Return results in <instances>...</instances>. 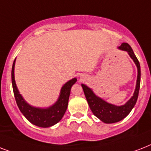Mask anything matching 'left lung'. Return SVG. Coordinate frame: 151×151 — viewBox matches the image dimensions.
<instances>
[{
  "label": "left lung",
  "mask_w": 151,
  "mask_h": 151,
  "mask_svg": "<svg viewBox=\"0 0 151 151\" xmlns=\"http://www.w3.org/2000/svg\"><path fill=\"white\" fill-rule=\"evenodd\" d=\"M118 48L128 52L129 56L131 57L137 66L138 75H137V81H136V89L134 92L133 96H132L131 99L124 105H113L96 96L90 88L83 84L81 85L88 106L92 112L93 113V114L102 122L106 124L118 122L129 115V113L132 110V108L134 107V106L136 105V101L138 99L139 87H140V65H139V60L136 58V55L134 54L132 48L128 43H122V45Z\"/></svg>",
  "instance_id": "left-lung-1"
}]
</instances>
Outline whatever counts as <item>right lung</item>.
Listing matches in <instances>:
<instances>
[{
	"label": "right lung",
	"instance_id": "1",
	"mask_svg": "<svg viewBox=\"0 0 151 151\" xmlns=\"http://www.w3.org/2000/svg\"><path fill=\"white\" fill-rule=\"evenodd\" d=\"M15 59L12 69V82L15 99L20 111L25 117L34 125L41 128H48L54 125L62 119L68 106V101L72 85L75 84L77 78H73L62 87L59 99L52 106L48 108H38L32 106L24 100L19 94L15 81L14 70Z\"/></svg>",
	"mask_w": 151,
	"mask_h": 151
}]
</instances>
